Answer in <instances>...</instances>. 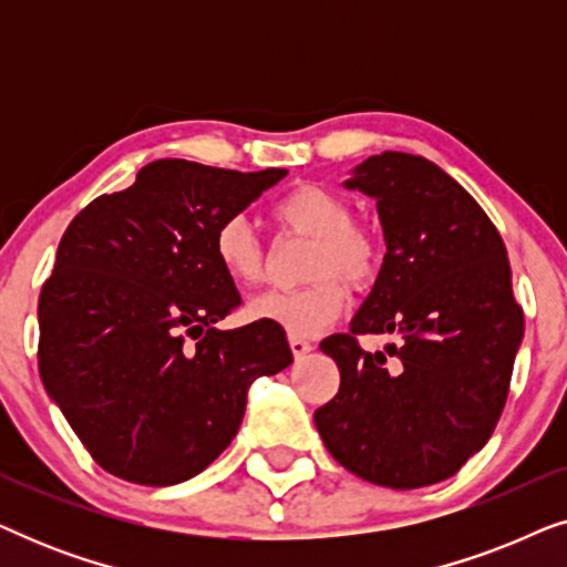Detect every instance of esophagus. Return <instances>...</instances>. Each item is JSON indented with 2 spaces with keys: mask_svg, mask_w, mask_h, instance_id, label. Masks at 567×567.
Here are the masks:
<instances>
[{
  "mask_svg": "<svg viewBox=\"0 0 567 567\" xmlns=\"http://www.w3.org/2000/svg\"><path fill=\"white\" fill-rule=\"evenodd\" d=\"M289 346H291V351H293V355H297V359H305V355L312 351V343H309V340L301 338V336H291Z\"/></svg>",
  "mask_w": 567,
  "mask_h": 567,
  "instance_id": "obj_1",
  "label": "esophagus"
}]
</instances>
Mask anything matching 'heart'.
Instances as JSON below:
<instances>
[{"instance_id": "heart-1", "label": "heart", "mask_w": 567, "mask_h": 567, "mask_svg": "<svg viewBox=\"0 0 567 567\" xmlns=\"http://www.w3.org/2000/svg\"><path fill=\"white\" fill-rule=\"evenodd\" d=\"M351 206L338 193L305 185L278 200V227L312 237L307 274L312 284L299 289H270L250 299L247 317L274 322L291 336H317L346 307V291L336 278L353 289H367L382 266L379 239L367 227L351 221ZM214 258L235 284L250 286L262 274V247L243 216H231L214 231ZM321 278L317 279L316 276Z\"/></svg>"}]
</instances>
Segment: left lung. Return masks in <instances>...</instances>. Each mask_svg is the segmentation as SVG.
<instances>
[{
	"instance_id": "8db88e82",
	"label": "left lung",
	"mask_w": 567,
	"mask_h": 567,
	"mask_svg": "<svg viewBox=\"0 0 567 567\" xmlns=\"http://www.w3.org/2000/svg\"><path fill=\"white\" fill-rule=\"evenodd\" d=\"M343 188L377 200L386 252L351 332L320 343L340 390L315 425L361 480L441 483L487 444L508 398L524 315L506 247L477 200L415 154H374ZM363 331L399 343L367 354L354 343Z\"/></svg>"
}]
</instances>
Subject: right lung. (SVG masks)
Masks as SVG:
<instances>
[{
    "mask_svg": "<svg viewBox=\"0 0 567 567\" xmlns=\"http://www.w3.org/2000/svg\"><path fill=\"white\" fill-rule=\"evenodd\" d=\"M286 175L157 159L61 237L38 301V369L111 475L196 477L237 436L255 379L293 361L274 322L216 328L243 299L214 258V231Z\"/></svg>",
    "mask_w": 567,
    "mask_h": 567,
    "instance_id": "obj_1",
    "label": "right lung"
}]
</instances>
